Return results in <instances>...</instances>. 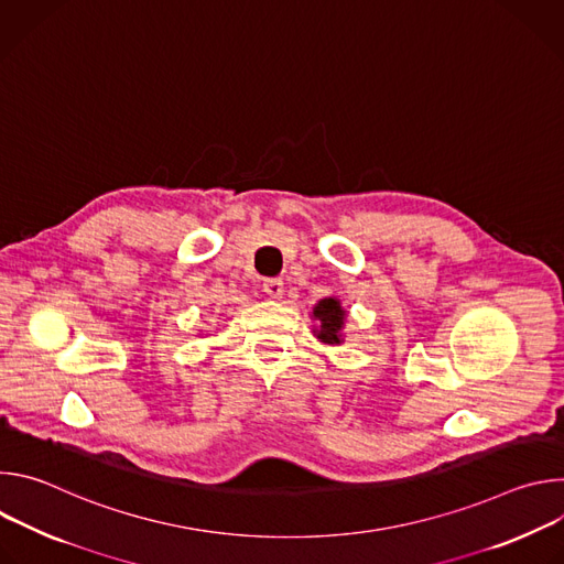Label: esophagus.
Here are the masks:
<instances>
[{"mask_svg":"<svg viewBox=\"0 0 564 564\" xmlns=\"http://www.w3.org/2000/svg\"><path fill=\"white\" fill-rule=\"evenodd\" d=\"M263 292L272 299H279L283 294V281L281 279H265L263 281Z\"/></svg>","mask_w":564,"mask_h":564,"instance_id":"esophagus-1","label":"esophagus"}]
</instances>
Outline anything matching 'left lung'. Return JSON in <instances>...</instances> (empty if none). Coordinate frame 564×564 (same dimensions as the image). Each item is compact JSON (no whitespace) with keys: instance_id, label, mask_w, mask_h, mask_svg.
<instances>
[{"instance_id":"1","label":"left lung","mask_w":564,"mask_h":564,"mask_svg":"<svg viewBox=\"0 0 564 564\" xmlns=\"http://www.w3.org/2000/svg\"><path fill=\"white\" fill-rule=\"evenodd\" d=\"M312 314H314V318L318 321V326H321L316 330L318 339H324L328 344H339L341 341L339 333L344 328V314H346L341 310L339 301L337 299H321Z\"/></svg>"}]
</instances>
